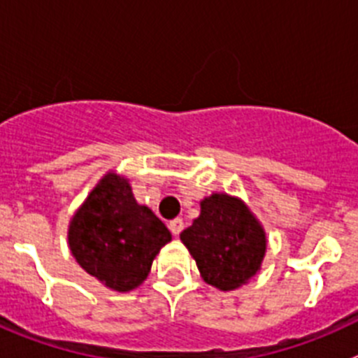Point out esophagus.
<instances>
[{
	"label": "esophagus",
	"instance_id": "34e87169",
	"mask_svg": "<svg viewBox=\"0 0 358 358\" xmlns=\"http://www.w3.org/2000/svg\"><path fill=\"white\" fill-rule=\"evenodd\" d=\"M170 231H172V235H179L182 229H185V222H182V218H173V220H170L169 224Z\"/></svg>",
	"mask_w": 358,
	"mask_h": 358
}]
</instances>
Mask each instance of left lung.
Wrapping results in <instances>:
<instances>
[{
  "mask_svg": "<svg viewBox=\"0 0 358 358\" xmlns=\"http://www.w3.org/2000/svg\"><path fill=\"white\" fill-rule=\"evenodd\" d=\"M202 280L220 290L248 283L262 267L267 240L262 224L240 199L213 194L201 215L181 233Z\"/></svg>",
  "mask_w": 358,
  "mask_h": 358,
  "instance_id": "1",
  "label": "left lung"
}]
</instances>
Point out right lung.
Here are the masks:
<instances>
[{
	"mask_svg": "<svg viewBox=\"0 0 358 358\" xmlns=\"http://www.w3.org/2000/svg\"><path fill=\"white\" fill-rule=\"evenodd\" d=\"M170 231L147 206L138 204L125 177L106 173L73 215L68 229L71 255L85 273L118 292L140 287Z\"/></svg>",
	"mask_w": 358,
	"mask_h": 358,
	"instance_id": "right-lung-1",
	"label": "right lung"
}]
</instances>
